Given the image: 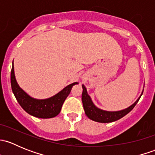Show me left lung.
<instances>
[{"instance_id":"8db88e82","label":"left lung","mask_w":155,"mask_h":155,"mask_svg":"<svg viewBox=\"0 0 155 155\" xmlns=\"http://www.w3.org/2000/svg\"><path fill=\"white\" fill-rule=\"evenodd\" d=\"M82 89L83 90H82V101L85 114H86L87 116L91 120H93V121H97V122L101 123L112 122V121H117V120L124 117V115L129 113L134 109V107L138 103L139 100L141 97H140V98L133 105L124 109V110L118 111V112H107V111L101 110V109H98L97 107H95L93 103H92L89 95L87 94L86 88H85V87L83 85H82Z\"/></svg>"}]
</instances>
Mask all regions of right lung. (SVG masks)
<instances>
[{
  "label": "right lung",
  "mask_w": 155,
  "mask_h": 155,
  "mask_svg": "<svg viewBox=\"0 0 155 155\" xmlns=\"http://www.w3.org/2000/svg\"><path fill=\"white\" fill-rule=\"evenodd\" d=\"M77 84L74 82L65 87L54 97L46 100H36L31 97L18 86L14 74L12 64L11 70V87L19 105L25 112L34 117L40 118H54L58 115L65 99L70 94L72 87Z\"/></svg>",
  "instance_id": "obj_1"
}]
</instances>
